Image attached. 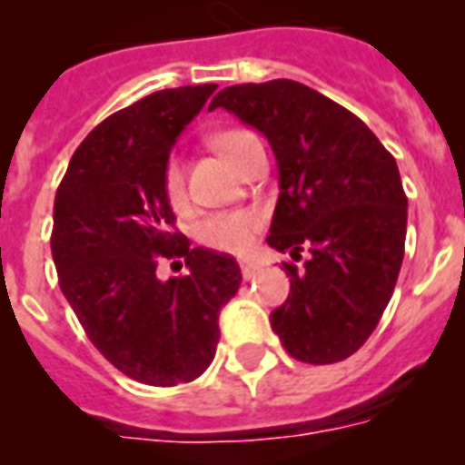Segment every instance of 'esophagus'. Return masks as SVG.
<instances>
[{
  "mask_svg": "<svg viewBox=\"0 0 465 465\" xmlns=\"http://www.w3.org/2000/svg\"><path fill=\"white\" fill-rule=\"evenodd\" d=\"M239 268H241V275H243V280H251V277L258 272V268H261V265L253 261H248V258H241Z\"/></svg>",
  "mask_w": 465,
  "mask_h": 465,
  "instance_id": "1",
  "label": "esophagus"
}]
</instances>
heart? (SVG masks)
Wrapping results in <instances>:
<instances>
[{
  "mask_svg": "<svg viewBox=\"0 0 465 465\" xmlns=\"http://www.w3.org/2000/svg\"><path fill=\"white\" fill-rule=\"evenodd\" d=\"M251 137L253 134L243 133V130H226V133L214 137V144L233 163V159L239 156V152ZM163 193L173 207L185 204V171L175 156H171L163 166ZM261 224V214H255V212H217V214H210L200 222L197 241L214 248V251H224V253H246L248 248L253 246V239Z\"/></svg>",
  "mask_w": 465,
  "mask_h": 465,
  "instance_id": "1",
  "label": "heart"
}]
</instances>
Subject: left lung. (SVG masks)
<instances>
[{
	"label": "left lung",
	"mask_w": 465,
	"mask_h": 465,
	"mask_svg": "<svg viewBox=\"0 0 465 465\" xmlns=\"http://www.w3.org/2000/svg\"><path fill=\"white\" fill-rule=\"evenodd\" d=\"M268 137L280 197L268 243L284 262L290 297L270 313L284 350L332 364L360 350L381 321L405 253L408 197L396 159L354 113L292 79L236 84L212 98Z\"/></svg>",
	"instance_id": "8db88e82"
}]
</instances>
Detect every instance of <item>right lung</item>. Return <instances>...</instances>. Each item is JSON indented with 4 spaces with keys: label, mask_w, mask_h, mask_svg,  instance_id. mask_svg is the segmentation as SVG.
<instances>
[{
    "label": "right lung",
    "mask_w": 465,
    "mask_h": 465,
    "mask_svg": "<svg viewBox=\"0 0 465 465\" xmlns=\"http://www.w3.org/2000/svg\"><path fill=\"white\" fill-rule=\"evenodd\" d=\"M217 84L154 91L113 113L79 144L53 210L60 290L96 350L149 386L188 383L210 367L219 311L239 292L232 255L190 248L171 232L163 166L178 134ZM159 257H185L191 272L161 283Z\"/></svg>",
    "instance_id": "obj_1"
}]
</instances>
